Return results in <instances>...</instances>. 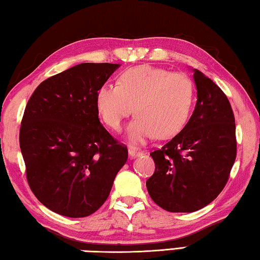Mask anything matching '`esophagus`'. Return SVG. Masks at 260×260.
<instances>
[{
	"instance_id": "esophagus-1",
	"label": "esophagus",
	"mask_w": 260,
	"mask_h": 260,
	"mask_svg": "<svg viewBox=\"0 0 260 260\" xmlns=\"http://www.w3.org/2000/svg\"><path fill=\"white\" fill-rule=\"evenodd\" d=\"M127 152H129L130 157H136V156H139L140 154H143V152L140 151V149L136 148V147H129V149H127Z\"/></svg>"
}]
</instances>
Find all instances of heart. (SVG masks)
<instances>
[{"mask_svg": "<svg viewBox=\"0 0 260 260\" xmlns=\"http://www.w3.org/2000/svg\"><path fill=\"white\" fill-rule=\"evenodd\" d=\"M195 99L194 82L180 72L142 65L122 73L118 84H103L95 93V107L104 122L118 131L135 111L127 134L142 144L157 135L171 138L183 130Z\"/></svg>", "mask_w": 260, "mask_h": 260, "instance_id": "b5f03b06", "label": "heart"}]
</instances>
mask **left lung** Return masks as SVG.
Segmentation results:
<instances>
[{
	"mask_svg": "<svg viewBox=\"0 0 260 260\" xmlns=\"http://www.w3.org/2000/svg\"><path fill=\"white\" fill-rule=\"evenodd\" d=\"M198 102L183 130L151 153L155 171L149 197L169 212H193L224 189L236 157L235 118L215 82L194 70Z\"/></svg>",
	"mask_w": 260,
	"mask_h": 260,
	"instance_id": "8db88e82",
	"label": "left lung"
}]
</instances>
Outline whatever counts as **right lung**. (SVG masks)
Instances as JSON below:
<instances>
[{
    "label": "right lung",
    "mask_w": 260,
    "mask_h": 260,
    "mask_svg": "<svg viewBox=\"0 0 260 260\" xmlns=\"http://www.w3.org/2000/svg\"><path fill=\"white\" fill-rule=\"evenodd\" d=\"M118 63L83 62L43 81L29 98L19 144L36 199L71 218L90 216L111 193L127 148L105 129L95 93Z\"/></svg>",
    "instance_id": "obj_1"
}]
</instances>
